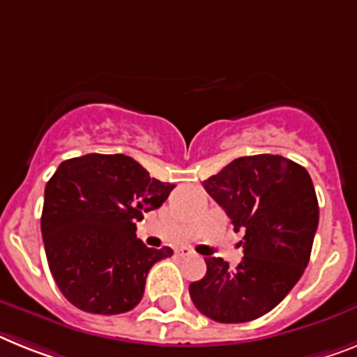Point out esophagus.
Segmentation results:
<instances>
[{
	"instance_id": "34e87169",
	"label": "esophagus",
	"mask_w": 357,
	"mask_h": 357,
	"mask_svg": "<svg viewBox=\"0 0 357 357\" xmlns=\"http://www.w3.org/2000/svg\"><path fill=\"white\" fill-rule=\"evenodd\" d=\"M176 254H178V256H181V257L192 256L194 250H192V248H188V247H181V248H178V250H176Z\"/></svg>"
}]
</instances>
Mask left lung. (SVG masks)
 Listing matches in <instances>:
<instances>
[{
  "mask_svg": "<svg viewBox=\"0 0 357 357\" xmlns=\"http://www.w3.org/2000/svg\"><path fill=\"white\" fill-rule=\"evenodd\" d=\"M203 187L243 230L236 268L205 257L206 274L188 287L192 303L220 323H245L271 312L303 275L319 221L312 179L283 155L238 158Z\"/></svg>",
  "mask_w": 357,
  "mask_h": 357,
  "instance_id": "8db88e82",
  "label": "left lung"
}]
</instances>
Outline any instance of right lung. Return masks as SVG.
Here are the masks:
<instances>
[{"label": "right lung", "instance_id": "obj_1", "mask_svg": "<svg viewBox=\"0 0 357 357\" xmlns=\"http://www.w3.org/2000/svg\"><path fill=\"white\" fill-rule=\"evenodd\" d=\"M174 187L125 154H86L59 165L45 187L41 234L54 281L74 307L112 316L142 301L146 274L172 248L146 247L136 223Z\"/></svg>", "mask_w": 357, "mask_h": 357}]
</instances>
